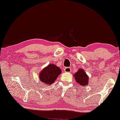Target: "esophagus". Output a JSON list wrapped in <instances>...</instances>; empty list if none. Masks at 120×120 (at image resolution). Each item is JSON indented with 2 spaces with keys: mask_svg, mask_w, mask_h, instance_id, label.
Segmentation results:
<instances>
[{
  "mask_svg": "<svg viewBox=\"0 0 120 120\" xmlns=\"http://www.w3.org/2000/svg\"><path fill=\"white\" fill-rule=\"evenodd\" d=\"M64 71L66 73H70L71 71V68H64Z\"/></svg>",
  "mask_w": 120,
  "mask_h": 120,
  "instance_id": "34e87169",
  "label": "esophagus"
}]
</instances>
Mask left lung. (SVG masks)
Returning a JSON list of instances; mask_svg holds the SVG:
<instances>
[{"mask_svg":"<svg viewBox=\"0 0 120 120\" xmlns=\"http://www.w3.org/2000/svg\"><path fill=\"white\" fill-rule=\"evenodd\" d=\"M74 77L77 84L83 86L88 85L89 77L86 74L84 69L79 68L78 71L74 75Z\"/></svg>","mask_w":120,"mask_h":120,"instance_id":"1","label":"left lung"}]
</instances>
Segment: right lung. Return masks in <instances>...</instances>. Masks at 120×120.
Returning <instances> with one entry per match:
<instances>
[{
  "label": "right lung",
  "mask_w": 120,
  "mask_h": 120,
  "mask_svg": "<svg viewBox=\"0 0 120 120\" xmlns=\"http://www.w3.org/2000/svg\"><path fill=\"white\" fill-rule=\"evenodd\" d=\"M61 72L59 67L53 64H49L40 72L39 79L44 84L49 85L54 83Z\"/></svg>",
  "instance_id": "right-lung-1"
}]
</instances>
